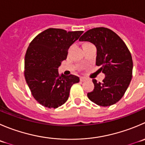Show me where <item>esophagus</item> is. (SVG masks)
I'll return each instance as SVG.
<instances>
[{
  "mask_svg": "<svg viewBox=\"0 0 145 145\" xmlns=\"http://www.w3.org/2000/svg\"><path fill=\"white\" fill-rule=\"evenodd\" d=\"M86 79L87 78H85V77H81V78H80V81H85Z\"/></svg>",
  "mask_w": 145,
  "mask_h": 145,
  "instance_id": "obj_1",
  "label": "esophagus"
}]
</instances>
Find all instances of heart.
<instances>
[{
    "label": "heart",
    "instance_id": "obj_1",
    "mask_svg": "<svg viewBox=\"0 0 145 145\" xmlns=\"http://www.w3.org/2000/svg\"><path fill=\"white\" fill-rule=\"evenodd\" d=\"M85 44H86V43H85Z\"/></svg>",
    "mask_w": 145,
    "mask_h": 145
}]
</instances>
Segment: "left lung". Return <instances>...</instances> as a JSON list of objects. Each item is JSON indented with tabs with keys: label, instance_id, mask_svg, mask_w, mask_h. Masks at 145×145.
<instances>
[{
	"label": "left lung",
	"instance_id": "8db88e82",
	"mask_svg": "<svg viewBox=\"0 0 145 145\" xmlns=\"http://www.w3.org/2000/svg\"><path fill=\"white\" fill-rule=\"evenodd\" d=\"M79 41L90 42L97 49L95 64L105 74L103 82L93 79L94 89L88 98L101 106H110L124 95L132 79V56L124 42L111 29L93 28L86 31Z\"/></svg>",
	"mask_w": 145,
	"mask_h": 145
}]
</instances>
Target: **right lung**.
Returning a JSON list of instances; mask_svg holds the SVG:
<instances>
[{
  "mask_svg": "<svg viewBox=\"0 0 145 145\" xmlns=\"http://www.w3.org/2000/svg\"><path fill=\"white\" fill-rule=\"evenodd\" d=\"M83 32L49 28L29 44L25 57V78L32 95L43 106H61L68 100L71 86L79 82L76 76H60L58 69L67 59L70 46Z\"/></svg>",
  "mask_w": 145,
  "mask_h": 145,
  "instance_id": "1",
  "label": "right lung"
}]
</instances>
